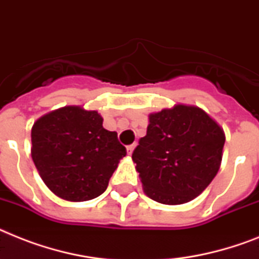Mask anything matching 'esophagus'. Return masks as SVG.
<instances>
[{"instance_id": "34e87169", "label": "esophagus", "mask_w": 259, "mask_h": 259, "mask_svg": "<svg viewBox=\"0 0 259 259\" xmlns=\"http://www.w3.org/2000/svg\"><path fill=\"white\" fill-rule=\"evenodd\" d=\"M126 150H127V154L132 155V153H133V150H134V145H129V146L126 148Z\"/></svg>"}]
</instances>
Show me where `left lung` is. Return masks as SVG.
Wrapping results in <instances>:
<instances>
[{
	"mask_svg": "<svg viewBox=\"0 0 259 259\" xmlns=\"http://www.w3.org/2000/svg\"><path fill=\"white\" fill-rule=\"evenodd\" d=\"M133 158L149 198L181 205L198 197L218 173L224 130L197 106L177 105L149 115Z\"/></svg>",
	"mask_w": 259,
	"mask_h": 259,
	"instance_id": "1",
	"label": "left lung"
}]
</instances>
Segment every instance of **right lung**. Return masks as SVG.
Instances as JSON below:
<instances>
[{"mask_svg":"<svg viewBox=\"0 0 259 259\" xmlns=\"http://www.w3.org/2000/svg\"><path fill=\"white\" fill-rule=\"evenodd\" d=\"M94 110L65 106L31 127V158L42 181L60 198L89 201L106 190L126 155L117 133L102 126Z\"/></svg>","mask_w":259,"mask_h":259,"instance_id":"add662e5","label":"right lung"}]
</instances>
